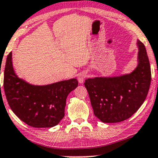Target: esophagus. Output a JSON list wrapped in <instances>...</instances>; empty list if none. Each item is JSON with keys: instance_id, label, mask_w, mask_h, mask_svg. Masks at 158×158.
I'll return each mask as SVG.
<instances>
[{"instance_id": "esophagus-1", "label": "esophagus", "mask_w": 158, "mask_h": 158, "mask_svg": "<svg viewBox=\"0 0 158 158\" xmlns=\"http://www.w3.org/2000/svg\"><path fill=\"white\" fill-rule=\"evenodd\" d=\"M87 77V74L86 72H81V73H79V75H78V77H77V79L78 81H79V82L80 84H82L84 82V81H85V78Z\"/></svg>"}]
</instances>
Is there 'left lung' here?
Listing matches in <instances>:
<instances>
[{"label":"left lung","instance_id":"1","mask_svg":"<svg viewBox=\"0 0 158 158\" xmlns=\"http://www.w3.org/2000/svg\"><path fill=\"white\" fill-rule=\"evenodd\" d=\"M137 66L129 73L86 79L95 116L103 123L125 121L139 110L148 94L151 82L150 61L144 44L137 40Z\"/></svg>","mask_w":158,"mask_h":158}]
</instances>
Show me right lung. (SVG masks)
<instances>
[{
    "mask_svg": "<svg viewBox=\"0 0 158 158\" xmlns=\"http://www.w3.org/2000/svg\"><path fill=\"white\" fill-rule=\"evenodd\" d=\"M78 86L77 79L47 85H33L16 74L12 52L8 54L4 70L3 88L10 109L27 125L50 128L64 117L69 94Z\"/></svg>",
    "mask_w": 158,
    "mask_h": 158,
    "instance_id": "add662e5",
    "label": "right lung"
}]
</instances>
